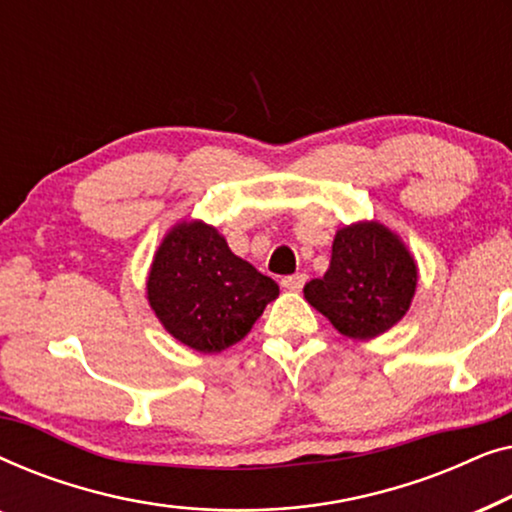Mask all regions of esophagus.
<instances>
[{
    "instance_id": "34e87169",
    "label": "esophagus",
    "mask_w": 512,
    "mask_h": 512,
    "mask_svg": "<svg viewBox=\"0 0 512 512\" xmlns=\"http://www.w3.org/2000/svg\"><path fill=\"white\" fill-rule=\"evenodd\" d=\"M305 275L303 272H298V275H291V277H284L282 279V286L286 291H300L305 286Z\"/></svg>"
}]
</instances>
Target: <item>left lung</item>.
Masks as SVG:
<instances>
[{
	"mask_svg": "<svg viewBox=\"0 0 512 512\" xmlns=\"http://www.w3.org/2000/svg\"><path fill=\"white\" fill-rule=\"evenodd\" d=\"M417 291V263L394 230L356 221L335 233L326 275L305 284V300L345 338L370 340L405 317Z\"/></svg>",
	"mask_w": 512,
	"mask_h": 512,
	"instance_id": "1",
	"label": "left lung"
}]
</instances>
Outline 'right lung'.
<instances>
[{
    "label": "right lung",
    "mask_w": 512,
    "mask_h": 512,
    "mask_svg": "<svg viewBox=\"0 0 512 512\" xmlns=\"http://www.w3.org/2000/svg\"><path fill=\"white\" fill-rule=\"evenodd\" d=\"M277 282L230 251L226 237L200 219L167 230L146 277V300L174 340L219 354L251 331Z\"/></svg>",
    "instance_id": "right-lung-1"
}]
</instances>
